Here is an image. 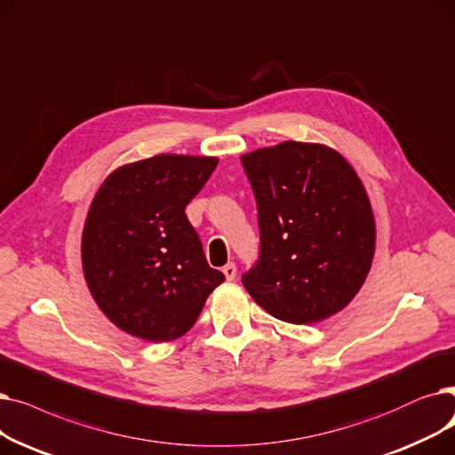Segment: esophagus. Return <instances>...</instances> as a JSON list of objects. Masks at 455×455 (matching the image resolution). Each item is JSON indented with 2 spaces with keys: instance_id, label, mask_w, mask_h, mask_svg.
I'll use <instances>...</instances> for the list:
<instances>
[{
  "instance_id": "esophagus-1",
  "label": "esophagus",
  "mask_w": 455,
  "mask_h": 455,
  "mask_svg": "<svg viewBox=\"0 0 455 455\" xmlns=\"http://www.w3.org/2000/svg\"><path fill=\"white\" fill-rule=\"evenodd\" d=\"M222 272H224V275H226L228 281H233V279L236 277V267H235L233 263H228V265L222 268Z\"/></svg>"
}]
</instances>
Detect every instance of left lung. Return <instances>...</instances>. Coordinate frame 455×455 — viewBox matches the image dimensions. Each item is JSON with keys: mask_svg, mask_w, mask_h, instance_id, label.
<instances>
[{"mask_svg": "<svg viewBox=\"0 0 455 455\" xmlns=\"http://www.w3.org/2000/svg\"><path fill=\"white\" fill-rule=\"evenodd\" d=\"M257 200L261 255L248 294L274 318L316 323L342 311L371 272L376 220L354 166L318 142L285 140L241 157Z\"/></svg>", "mask_w": 455, "mask_h": 455, "instance_id": "8db88e82", "label": "left lung"}]
</instances>
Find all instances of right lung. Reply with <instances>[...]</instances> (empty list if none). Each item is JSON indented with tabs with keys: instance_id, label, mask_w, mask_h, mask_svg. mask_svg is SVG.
<instances>
[{
	"instance_id": "add662e5",
	"label": "right lung",
	"mask_w": 455,
	"mask_h": 455,
	"mask_svg": "<svg viewBox=\"0 0 455 455\" xmlns=\"http://www.w3.org/2000/svg\"><path fill=\"white\" fill-rule=\"evenodd\" d=\"M216 164L219 157L159 154L118 166L98 188L81 236L83 274L122 331L176 340L224 281L185 214Z\"/></svg>"
}]
</instances>
